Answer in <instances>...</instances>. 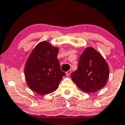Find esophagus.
<instances>
[{"label": "esophagus", "instance_id": "obj_1", "mask_svg": "<svg viewBox=\"0 0 125 125\" xmlns=\"http://www.w3.org/2000/svg\"><path fill=\"white\" fill-rule=\"evenodd\" d=\"M71 73H72V70H68V71H67V72H66V74L67 76H69V75H70V74H71Z\"/></svg>", "mask_w": 125, "mask_h": 125}]
</instances>
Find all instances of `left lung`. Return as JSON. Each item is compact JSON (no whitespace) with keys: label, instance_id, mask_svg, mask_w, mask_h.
I'll return each mask as SVG.
<instances>
[{"label":"left lung","instance_id":"left-lung-1","mask_svg":"<svg viewBox=\"0 0 125 125\" xmlns=\"http://www.w3.org/2000/svg\"><path fill=\"white\" fill-rule=\"evenodd\" d=\"M109 67L101 54L92 47L84 50L79 60L78 68L71 74L72 80L87 93L103 88L109 77Z\"/></svg>","mask_w":125,"mask_h":125}]
</instances>
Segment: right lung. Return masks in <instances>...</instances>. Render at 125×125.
Instances as JSON below:
<instances>
[{"instance_id":"right-lung-1","label":"right lung","mask_w":125,"mask_h":125,"mask_svg":"<svg viewBox=\"0 0 125 125\" xmlns=\"http://www.w3.org/2000/svg\"><path fill=\"white\" fill-rule=\"evenodd\" d=\"M59 49L46 41L41 42L30 53L25 64L28 86L40 95L53 92L65 76L61 70L57 55Z\"/></svg>"}]
</instances>
